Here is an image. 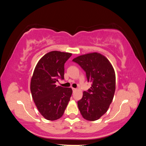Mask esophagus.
I'll return each mask as SVG.
<instances>
[{
	"label": "esophagus",
	"mask_w": 146,
	"mask_h": 146,
	"mask_svg": "<svg viewBox=\"0 0 146 146\" xmlns=\"http://www.w3.org/2000/svg\"><path fill=\"white\" fill-rule=\"evenodd\" d=\"M72 91H73V92H75V91H77V89H76V88H72Z\"/></svg>",
	"instance_id": "esophagus-1"
}]
</instances>
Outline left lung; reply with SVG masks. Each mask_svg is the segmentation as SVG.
<instances>
[{
	"label": "left lung",
	"mask_w": 146,
	"mask_h": 146,
	"mask_svg": "<svg viewBox=\"0 0 146 146\" xmlns=\"http://www.w3.org/2000/svg\"><path fill=\"white\" fill-rule=\"evenodd\" d=\"M86 72L91 87L83 92L78 107L83 117L94 121L107 111L116 89V75L110 61L100 53L82 55L72 60Z\"/></svg>",
	"instance_id": "left-lung-1"
}]
</instances>
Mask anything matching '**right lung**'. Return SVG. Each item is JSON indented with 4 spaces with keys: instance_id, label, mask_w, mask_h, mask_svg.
<instances>
[{
    "instance_id": "1",
    "label": "right lung",
    "mask_w": 146,
    "mask_h": 146,
    "mask_svg": "<svg viewBox=\"0 0 146 146\" xmlns=\"http://www.w3.org/2000/svg\"><path fill=\"white\" fill-rule=\"evenodd\" d=\"M71 53L52 51L39 60L31 78L30 91L39 112L48 121L58 119L72 94L70 88L57 86L58 78L64 79V63Z\"/></svg>"
}]
</instances>
